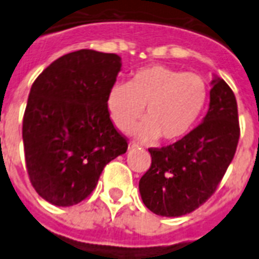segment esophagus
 <instances>
[{"instance_id":"obj_1","label":"esophagus","mask_w":259,"mask_h":259,"mask_svg":"<svg viewBox=\"0 0 259 259\" xmlns=\"http://www.w3.org/2000/svg\"><path fill=\"white\" fill-rule=\"evenodd\" d=\"M134 148H138V144H136V142H130L129 149H134Z\"/></svg>"}]
</instances>
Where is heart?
<instances>
[{
    "instance_id": "heart-1",
    "label": "heart",
    "mask_w": 259,
    "mask_h": 259,
    "mask_svg": "<svg viewBox=\"0 0 259 259\" xmlns=\"http://www.w3.org/2000/svg\"><path fill=\"white\" fill-rule=\"evenodd\" d=\"M207 101L208 86L200 75L156 64L133 72L127 83H115L107 94V109L114 125L129 132L145 107L146 119L136 136L175 142L193 129Z\"/></svg>"
}]
</instances>
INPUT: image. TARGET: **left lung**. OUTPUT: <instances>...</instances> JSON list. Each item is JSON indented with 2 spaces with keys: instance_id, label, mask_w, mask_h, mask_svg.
Masks as SVG:
<instances>
[{
  "instance_id": "1",
  "label": "left lung",
  "mask_w": 259,
  "mask_h": 259,
  "mask_svg": "<svg viewBox=\"0 0 259 259\" xmlns=\"http://www.w3.org/2000/svg\"><path fill=\"white\" fill-rule=\"evenodd\" d=\"M200 125L172 145L150 148L152 165L140 180L144 204L156 215L181 217L204 204L233 161L239 140L237 99L213 78Z\"/></svg>"
}]
</instances>
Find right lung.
I'll return each mask as SVG.
<instances>
[{"instance_id":"1","label":"right lung","mask_w":259,"mask_h":259,"mask_svg":"<svg viewBox=\"0 0 259 259\" xmlns=\"http://www.w3.org/2000/svg\"><path fill=\"white\" fill-rule=\"evenodd\" d=\"M121 66L115 54L75 51L55 60L32 84L22 119L26 170L51 204L84 200L106 164L126 153L127 141L107 109Z\"/></svg>"}]
</instances>
